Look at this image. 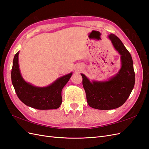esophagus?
Returning <instances> with one entry per match:
<instances>
[{"label":"esophagus","mask_w":149,"mask_h":149,"mask_svg":"<svg viewBox=\"0 0 149 149\" xmlns=\"http://www.w3.org/2000/svg\"><path fill=\"white\" fill-rule=\"evenodd\" d=\"M75 71L76 72H80L82 70V68L80 67H77L75 69Z\"/></svg>","instance_id":"esophagus-1"}]
</instances>
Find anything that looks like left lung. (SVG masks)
<instances>
[{"label":"left lung","mask_w":149,"mask_h":149,"mask_svg":"<svg viewBox=\"0 0 149 149\" xmlns=\"http://www.w3.org/2000/svg\"><path fill=\"white\" fill-rule=\"evenodd\" d=\"M108 38L120 55L121 68L116 75L105 81H90L81 74L87 101L92 108L111 110L120 107L129 98L135 84V72L131 55L122 41L113 33Z\"/></svg>","instance_id":"left-lung-1"}]
</instances>
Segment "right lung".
I'll return each instance as SVG.
<instances>
[{
	"mask_svg": "<svg viewBox=\"0 0 149 149\" xmlns=\"http://www.w3.org/2000/svg\"><path fill=\"white\" fill-rule=\"evenodd\" d=\"M19 54L14 58L11 72L12 83L19 99L26 105L39 110L56 109L62 104V90L70 79L72 72L59 77L44 87L27 82L21 75L19 65Z\"/></svg>",
	"mask_w": 149,
	"mask_h": 149,
	"instance_id": "1",
	"label": "right lung"
}]
</instances>
